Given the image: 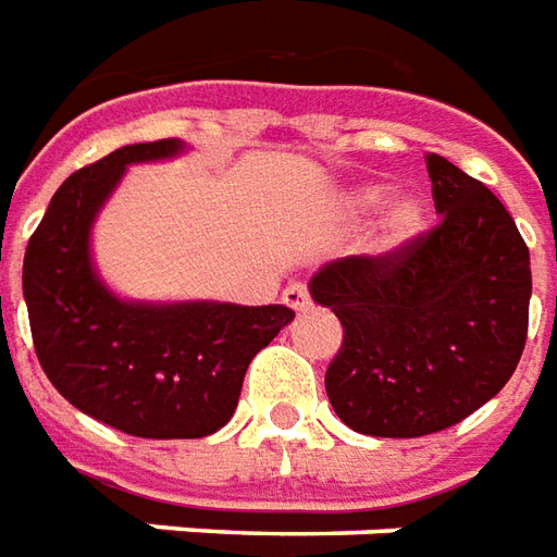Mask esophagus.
Wrapping results in <instances>:
<instances>
[{
  "mask_svg": "<svg viewBox=\"0 0 557 557\" xmlns=\"http://www.w3.org/2000/svg\"><path fill=\"white\" fill-rule=\"evenodd\" d=\"M283 304H286L289 310H295V313H304V310H310V292L304 289L301 283H292V286H286V292H283Z\"/></svg>",
  "mask_w": 557,
  "mask_h": 557,
  "instance_id": "34e87169",
  "label": "esophagus"
}]
</instances>
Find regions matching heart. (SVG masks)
Segmentation results:
<instances>
[{"instance_id": "heart-1", "label": "heart", "mask_w": 557, "mask_h": 557, "mask_svg": "<svg viewBox=\"0 0 557 557\" xmlns=\"http://www.w3.org/2000/svg\"><path fill=\"white\" fill-rule=\"evenodd\" d=\"M387 194L391 187L385 182H363L351 184L337 196V211L346 220L370 218L382 205L386 206L363 244L367 256H373L379 262H391L411 250L430 220V206L420 194L409 190V194H397L394 199H387Z\"/></svg>"}]
</instances>
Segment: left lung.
<instances>
[{
  "instance_id": "left-lung-1",
  "label": "left lung",
  "mask_w": 557,
  "mask_h": 557,
  "mask_svg": "<svg viewBox=\"0 0 557 557\" xmlns=\"http://www.w3.org/2000/svg\"><path fill=\"white\" fill-rule=\"evenodd\" d=\"M438 226L391 262L346 256L310 277L343 322L325 373L337 418L375 438L447 430L513 375L528 337L531 259L486 184L426 154Z\"/></svg>"
}]
</instances>
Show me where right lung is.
<instances>
[{
	"label": "right lung",
	"instance_id": "obj_1",
	"mask_svg": "<svg viewBox=\"0 0 557 557\" xmlns=\"http://www.w3.org/2000/svg\"><path fill=\"white\" fill-rule=\"evenodd\" d=\"M182 139L115 148L74 172L23 259V298L44 373L74 409L137 438H202L242 397L244 373L295 313L283 304L134 301L95 268V220L134 163L184 154Z\"/></svg>",
	"mask_w": 557,
	"mask_h": 557
}]
</instances>
